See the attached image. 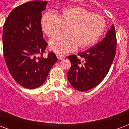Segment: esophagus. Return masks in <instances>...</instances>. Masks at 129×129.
Here are the masks:
<instances>
[{
  "instance_id": "34e87169",
  "label": "esophagus",
  "mask_w": 129,
  "mask_h": 129,
  "mask_svg": "<svg viewBox=\"0 0 129 129\" xmlns=\"http://www.w3.org/2000/svg\"><path fill=\"white\" fill-rule=\"evenodd\" d=\"M56 56H57V58L59 60H61V59H64L65 56L64 55H63V54H56Z\"/></svg>"
}]
</instances>
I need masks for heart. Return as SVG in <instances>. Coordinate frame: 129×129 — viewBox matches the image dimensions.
Listing matches in <instances>:
<instances>
[{
  "label": "heart",
  "mask_w": 129,
  "mask_h": 129,
  "mask_svg": "<svg viewBox=\"0 0 129 129\" xmlns=\"http://www.w3.org/2000/svg\"><path fill=\"white\" fill-rule=\"evenodd\" d=\"M67 24L66 34H58L50 41V48L57 54L70 52L78 45L80 48L91 46L102 35L106 24L102 16L77 6L63 9L59 16L45 13L41 18L43 31L49 37L60 32L62 25Z\"/></svg>",
  "instance_id": "obj_1"
}]
</instances>
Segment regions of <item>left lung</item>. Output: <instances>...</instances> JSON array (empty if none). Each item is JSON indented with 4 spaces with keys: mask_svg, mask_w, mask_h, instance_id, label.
Returning a JSON list of instances; mask_svg holds the SVG:
<instances>
[{
    "mask_svg": "<svg viewBox=\"0 0 129 129\" xmlns=\"http://www.w3.org/2000/svg\"><path fill=\"white\" fill-rule=\"evenodd\" d=\"M117 39L113 25L101 42L86 52L68 56L71 67L67 73L70 84L79 91H87L101 83L109 71L116 53Z\"/></svg>",
    "mask_w": 129,
    "mask_h": 129,
    "instance_id": "obj_1",
    "label": "left lung"
}]
</instances>
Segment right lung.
Masks as SVG:
<instances>
[{"mask_svg":"<svg viewBox=\"0 0 129 129\" xmlns=\"http://www.w3.org/2000/svg\"><path fill=\"white\" fill-rule=\"evenodd\" d=\"M47 1H33L15 7L3 25L4 59L9 72L17 83L34 89L46 80L57 61L54 52L43 57L48 43L43 37L41 12Z\"/></svg>","mask_w":129,"mask_h":129,"instance_id":"1","label":"right lung"}]
</instances>
